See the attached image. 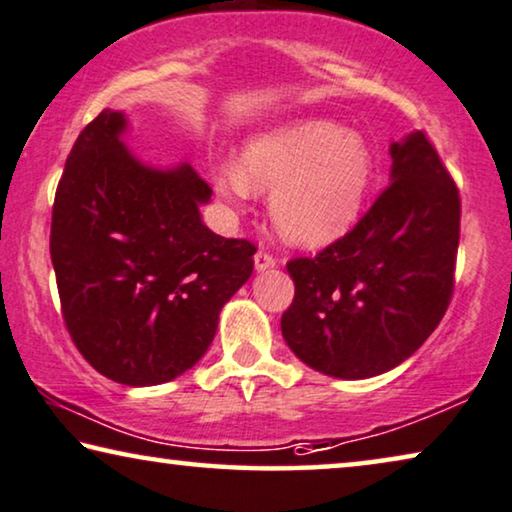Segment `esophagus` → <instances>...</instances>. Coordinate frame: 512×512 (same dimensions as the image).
<instances>
[{"mask_svg":"<svg viewBox=\"0 0 512 512\" xmlns=\"http://www.w3.org/2000/svg\"><path fill=\"white\" fill-rule=\"evenodd\" d=\"M276 266V259H273L269 253H264V250H259V253L255 255V271H269Z\"/></svg>","mask_w":512,"mask_h":512,"instance_id":"esophagus-1","label":"esophagus"}]
</instances>
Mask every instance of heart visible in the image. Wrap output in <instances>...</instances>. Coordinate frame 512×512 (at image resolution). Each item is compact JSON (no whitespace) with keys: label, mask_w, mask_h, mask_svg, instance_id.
Here are the masks:
<instances>
[{"label":"heart","mask_w":512,"mask_h":512,"mask_svg":"<svg viewBox=\"0 0 512 512\" xmlns=\"http://www.w3.org/2000/svg\"><path fill=\"white\" fill-rule=\"evenodd\" d=\"M372 179L375 158L363 135L308 119L253 137L239 165L218 167L213 186L234 207L255 190L271 193V218L282 239L326 248L361 218Z\"/></svg>","instance_id":"heart-1"}]
</instances>
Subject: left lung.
I'll list each match as a JSON object with an SVG mask.
<instances>
[{
  "label": "left lung",
  "instance_id": "8db88e82",
  "mask_svg": "<svg viewBox=\"0 0 512 512\" xmlns=\"http://www.w3.org/2000/svg\"><path fill=\"white\" fill-rule=\"evenodd\" d=\"M388 188L352 232L287 264V347L335 379H368L416 352L444 317L460 243V195L421 131L391 142Z\"/></svg>",
  "mask_w": 512,
  "mask_h": 512
}]
</instances>
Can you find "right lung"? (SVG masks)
<instances>
[{
  "label": "right lung",
  "mask_w": 512,
  "mask_h": 512,
  "mask_svg": "<svg viewBox=\"0 0 512 512\" xmlns=\"http://www.w3.org/2000/svg\"><path fill=\"white\" fill-rule=\"evenodd\" d=\"M103 110L78 135L52 207L50 257L75 347L124 386L177 379L207 354L255 246L202 223L211 188L188 163L156 167Z\"/></svg>",
  "instance_id": "right-lung-1"
}]
</instances>
